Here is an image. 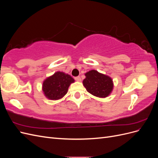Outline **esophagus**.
<instances>
[{
	"mask_svg": "<svg viewBox=\"0 0 158 158\" xmlns=\"http://www.w3.org/2000/svg\"><path fill=\"white\" fill-rule=\"evenodd\" d=\"M75 80L77 81V82H80L81 81V78L80 77V76H77V77H75Z\"/></svg>",
	"mask_w": 158,
	"mask_h": 158,
	"instance_id": "esophagus-1",
	"label": "esophagus"
}]
</instances>
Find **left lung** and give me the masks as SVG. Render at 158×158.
Returning a JSON list of instances; mask_svg holds the SVG:
<instances>
[{
    "instance_id": "8db88e82",
    "label": "left lung",
    "mask_w": 158,
    "mask_h": 158,
    "mask_svg": "<svg viewBox=\"0 0 158 158\" xmlns=\"http://www.w3.org/2000/svg\"><path fill=\"white\" fill-rule=\"evenodd\" d=\"M83 85L89 94L98 98H105L111 94L113 89V82L109 76L91 70L85 74Z\"/></svg>"
}]
</instances>
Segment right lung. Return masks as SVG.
<instances>
[{
    "label": "right lung",
    "instance_id": "right-lung-1",
    "mask_svg": "<svg viewBox=\"0 0 158 158\" xmlns=\"http://www.w3.org/2000/svg\"><path fill=\"white\" fill-rule=\"evenodd\" d=\"M73 82L74 80L70 75L63 72H56L44 81L43 93L49 99H60L67 94L70 85Z\"/></svg>",
    "mask_w": 158,
    "mask_h": 158
}]
</instances>
